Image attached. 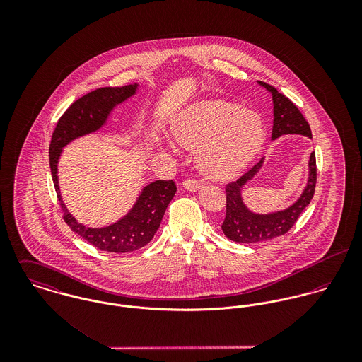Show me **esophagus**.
Here are the masks:
<instances>
[{
    "instance_id": "1",
    "label": "esophagus",
    "mask_w": 362,
    "mask_h": 362,
    "mask_svg": "<svg viewBox=\"0 0 362 362\" xmlns=\"http://www.w3.org/2000/svg\"><path fill=\"white\" fill-rule=\"evenodd\" d=\"M182 185H184V188L187 189V191H191V192H194V191H198V189H201V184H199V181H197V180H192V178H188V180H185L184 182H182Z\"/></svg>"
}]
</instances>
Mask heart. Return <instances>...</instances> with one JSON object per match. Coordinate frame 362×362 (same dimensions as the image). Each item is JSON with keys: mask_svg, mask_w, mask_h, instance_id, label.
Here are the masks:
<instances>
[{"mask_svg": "<svg viewBox=\"0 0 362 362\" xmlns=\"http://www.w3.org/2000/svg\"><path fill=\"white\" fill-rule=\"evenodd\" d=\"M173 141L195 151L197 167L213 181H227L241 174L262 149L266 131L252 110L221 99H206L180 110L170 121ZM161 148L173 152L164 141Z\"/></svg>", "mask_w": 362, "mask_h": 362, "instance_id": "heart-1", "label": "heart"}]
</instances>
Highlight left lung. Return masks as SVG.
<instances>
[{"label": "left lung", "mask_w": 362, "mask_h": 362, "mask_svg": "<svg viewBox=\"0 0 362 362\" xmlns=\"http://www.w3.org/2000/svg\"><path fill=\"white\" fill-rule=\"evenodd\" d=\"M259 85L263 86L266 90L272 93L273 100V129H272V139H277L281 135L287 134H298L312 138L310 124L293 103L284 95L279 93L276 88L260 82ZM264 161L262 157L258 163L247 171L243 177L237 181L227 184L226 187V217L221 224V230L224 235L241 244H252V243H262L276 237L286 234L298 220L303 210L310 205V199L315 194L316 185V158L315 152L310 155L308 161V182L304 188L301 197L287 209L272 211L267 214H259L250 210L243 201V188L258 174Z\"/></svg>", "instance_id": "1"}]
</instances>
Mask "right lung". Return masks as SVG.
<instances>
[{"label": "right lung", "mask_w": 362, "mask_h": 362, "mask_svg": "<svg viewBox=\"0 0 362 362\" xmlns=\"http://www.w3.org/2000/svg\"><path fill=\"white\" fill-rule=\"evenodd\" d=\"M136 89L138 83L122 88H100L74 102L57 122L49 152L52 181L65 223L93 247L115 254L136 251L152 241L165 209L177 192L174 181L157 180L151 182L142 189L135 205L124 217L107 227L92 228L78 223L61 198L57 175L58 158L62 149L74 139L99 131L114 107L132 98Z\"/></svg>", "instance_id": "add662e5"}]
</instances>
